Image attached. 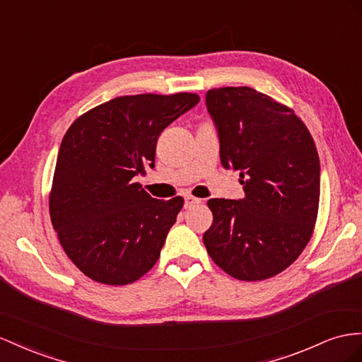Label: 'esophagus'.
Returning <instances> with one entry per match:
<instances>
[{"label":"esophagus","instance_id":"obj_1","mask_svg":"<svg viewBox=\"0 0 362 362\" xmlns=\"http://www.w3.org/2000/svg\"><path fill=\"white\" fill-rule=\"evenodd\" d=\"M184 199H185V202H184V207H185V209H190L192 205L201 204V199H199V198H194V197H192V194H185Z\"/></svg>","mask_w":362,"mask_h":362}]
</instances>
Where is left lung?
<instances>
[{"mask_svg": "<svg viewBox=\"0 0 362 362\" xmlns=\"http://www.w3.org/2000/svg\"><path fill=\"white\" fill-rule=\"evenodd\" d=\"M216 124L221 163L240 172L245 198H213L204 245L234 279L274 277L294 263L315 228L320 158L294 110L250 86L214 88L205 95Z\"/></svg>", "mask_w": 362, "mask_h": 362, "instance_id": "obj_1", "label": "left lung"}]
</instances>
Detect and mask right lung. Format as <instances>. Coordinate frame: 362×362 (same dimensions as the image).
<instances>
[{
	"label": "right lung",
	"mask_w": 362,
	"mask_h": 362,
	"mask_svg": "<svg viewBox=\"0 0 362 362\" xmlns=\"http://www.w3.org/2000/svg\"><path fill=\"white\" fill-rule=\"evenodd\" d=\"M198 102L192 93L115 97L65 132L48 207L64 251L86 277L122 286L157 263L184 199H155L134 177L153 169L160 134Z\"/></svg>",
	"instance_id": "add662e5"
}]
</instances>
